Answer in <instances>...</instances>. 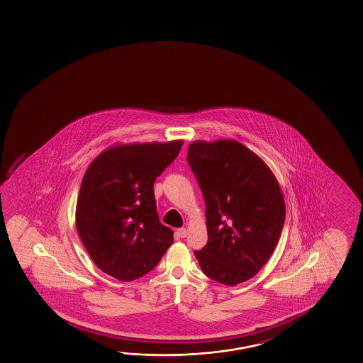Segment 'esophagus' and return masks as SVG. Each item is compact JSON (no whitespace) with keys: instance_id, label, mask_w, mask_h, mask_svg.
I'll use <instances>...</instances> for the list:
<instances>
[{"instance_id":"34e87169","label":"esophagus","mask_w":363,"mask_h":363,"mask_svg":"<svg viewBox=\"0 0 363 363\" xmlns=\"http://www.w3.org/2000/svg\"><path fill=\"white\" fill-rule=\"evenodd\" d=\"M176 235H177L179 238H184V237L187 235V230H186L184 228H179V229L176 230Z\"/></svg>"}]
</instances>
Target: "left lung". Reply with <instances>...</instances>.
Returning a JSON list of instances; mask_svg holds the SVG:
<instances>
[{"mask_svg": "<svg viewBox=\"0 0 363 363\" xmlns=\"http://www.w3.org/2000/svg\"><path fill=\"white\" fill-rule=\"evenodd\" d=\"M187 162L206 205L208 244L195 250L202 272L234 286L258 274L274 253L285 201L267 164L237 140L194 142Z\"/></svg>", "mask_w": 363, "mask_h": 363, "instance_id": "8db88e82", "label": "left lung"}]
</instances>
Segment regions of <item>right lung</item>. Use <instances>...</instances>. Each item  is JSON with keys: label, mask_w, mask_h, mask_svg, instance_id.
Instances as JSON below:
<instances>
[{"label": "right lung", "mask_w": 363, "mask_h": 363, "mask_svg": "<svg viewBox=\"0 0 363 363\" xmlns=\"http://www.w3.org/2000/svg\"><path fill=\"white\" fill-rule=\"evenodd\" d=\"M182 144H121L89 164L78 195L76 225L102 272L120 281L139 279L172 244V230L158 218L153 184Z\"/></svg>", "instance_id": "right-lung-1"}]
</instances>
